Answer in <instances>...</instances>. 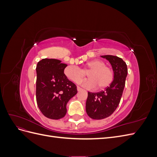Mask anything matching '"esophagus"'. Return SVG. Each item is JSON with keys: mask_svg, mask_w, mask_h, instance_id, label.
Listing matches in <instances>:
<instances>
[{"mask_svg": "<svg viewBox=\"0 0 157 157\" xmlns=\"http://www.w3.org/2000/svg\"><path fill=\"white\" fill-rule=\"evenodd\" d=\"M77 90H78V92H80V91H82V90H83V89H82V88H80V87L78 86V87H77Z\"/></svg>", "mask_w": 157, "mask_h": 157, "instance_id": "34e87169", "label": "esophagus"}]
</instances>
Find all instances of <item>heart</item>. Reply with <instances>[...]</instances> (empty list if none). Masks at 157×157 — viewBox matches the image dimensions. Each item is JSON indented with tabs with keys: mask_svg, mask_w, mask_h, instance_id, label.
Segmentation results:
<instances>
[{
	"mask_svg": "<svg viewBox=\"0 0 157 157\" xmlns=\"http://www.w3.org/2000/svg\"><path fill=\"white\" fill-rule=\"evenodd\" d=\"M64 73L69 80L77 84L81 82L88 74L90 78L86 80L83 85L90 88L97 87L98 90L109 87L114 78L112 70L106 67L103 61L98 59L85 64L82 69L75 65H69L65 69Z\"/></svg>",
	"mask_w": 157,
	"mask_h": 157,
	"instance_id": "obj_1",
	"label": "heart"
}]
</instances>
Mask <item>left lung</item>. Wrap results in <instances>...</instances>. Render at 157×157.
I'll return each instance as SVG.
<instances>
[{
  "instance_id": "1",
  "label": "left lung",
  "mask_w": 157,
  "mask_h": 157,
  "mask_svg": "<svg viewBox=\"0 0 157 157\" xmlns=\"http://www.w3.org/2000/svg\"><path fill=\"white\" fill-rule=\"evenodd\" d=\"M110 62L114 79L110 86L99 92H88L86 103L87 115L92 119L100 120L111 115L116 110L125 86L127 65L122 58L111 55L101 56Z\"/></svg>"
}]
</instances>
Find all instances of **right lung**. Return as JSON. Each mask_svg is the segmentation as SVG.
Wrapping results in <instances>:
<instances>
[{
	"label": "right lung",
	"mask_w": 157,
	"mask_h": 157,
	"mask_svg": "<svg viewBox=\"0 0 157 157\" xmlns=\"http://www.w3.org/2000/svg\"><path fill=\"white\" fill-rule=\"evenodd\" d=\"M67 65L56 59H42L37 63L36 99L43 115L58 120L67 113L66 105L77 93V86L66 77Z\"/></svg>",
	"instance_id": "add662e5"
}]
</instances>
